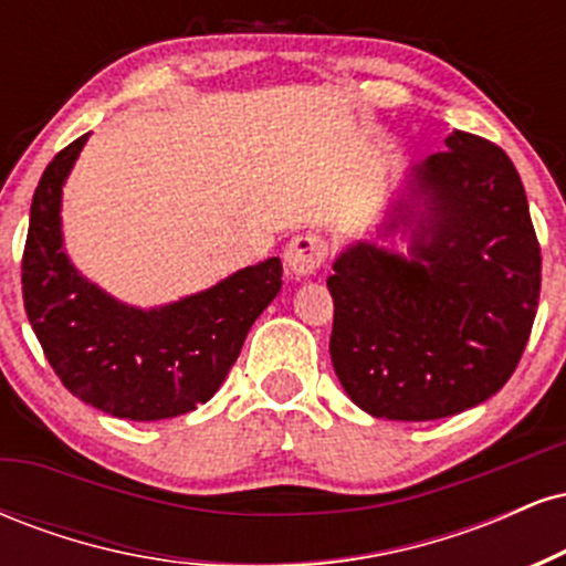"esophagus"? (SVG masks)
I'll return each mask as SVG.
<instances>
[{"label":"esophagus","instance_id":"esophagus-1","mask_svg":"<svg viewBox=\"0 0 566 566\" xmlns=\"http://www.w3.org/2000/svg\"><path fill=\"white\" fill-rule=\"evenodd\" d=\"M329 258V242L319 233H301L284 250V263L295 276L316 274Z\"/></svg>","mask_w":566,"mask_h":566}]
</instances>
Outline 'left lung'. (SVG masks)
Masks as SVG:
<instances>
[{"label":"left lung","mask_w":566,"mask_h":566,"mask_svg":"<svg viewBox=\"0 0 566 566\" xmlns=\"http://www.w3.org/2000/svg\"><path fill=\"white\" fill-rule=\"evenodd\" d=\"M428 218L412 258L348 247L327 279L329 356L365 412L439 420L509 382L541 301V242L522 178L503 148L452 129L418 167Z\"/></svg>","instance_id":"obj_1"}]
</instances>
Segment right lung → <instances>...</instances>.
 <instances>
[{"label": "right lung", "mask_w": 566, "mask_h": 566, "mask_svg": "<svg viewBox=\"0 0 566 566\" xmlns=\"http://www.w3.org/2000/svg\"><path fill=\"white\" fill-rule=\"evenodd\" d=\"M87 135L57 151L31 201L21 284L31 329L71 394L114 418L161 420L218 391L252 322L282 287V261L250 265L165 308L116 303L61 250V188Z\"/></svg>", "instance_id": "obj_1"}]
</instances>
